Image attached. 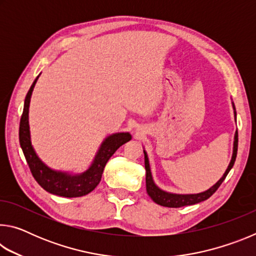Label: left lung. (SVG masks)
I'll return each instance as SVG.
<instances>
[{
	"mask_svg": "<svg viewBox=\"0 0 256 256\" xmlns=\"http://www.w3.org/2000/svg\"><path fill=\"white\" fill-rule=\"evenodd\" d=\"M234 110H235V106H234ZM235 118H236V112H235ZM237 148H238V132L235 133V140H234V150H232V157L230 160V164H229L228 168L224 172V176L220 178L216 183L210 188L206 192L198 193V194H172V193H167L164 190H160L157 185L154 183L152 176H151L150 172V166H149V159L148 156H146V151L144 152V167H146V192H148L149 196L152 198V201L157 203L159 206H167V208H180L185 206H192L196 204L198 202H202L209 198L212 194H214L216 190L219 188V186L222 185V182L226 178L228 172L235 164L236 156H237Z\"/></svg>",
	"mask_w": 256,
	"mask_h": 256,
	"instance_id": "8db88e82",
	"label": "left lung"
}]
</instances>
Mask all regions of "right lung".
<instances>
[{"mask_svg":"<svg viewBox=\"0 0 256 256\" xmlns=\"http://www.w3.org/2000/svg\"><path fill=\"white\" fill-rule=\"evenodd\" d=\"M37 79L38 76L34 81L27 96H26L24 112L20 120L19 140L24 158L27 160L34 178L47 192L64 198L84 196L94 190L99 184V182L102 180L104 168H105L108 160L120 146L131 140L132 136L130 133H116L106 138L105 141L102 142L100 149L97 152L92 164L84 174L72 176L66 174V172L50 170L38 158V156L32 148V142H30L28 112L30 97H32V92Z\"/></svg>","mask_w":256,"mask_h":256,"instance_id":"1","label":"right lung"}]
</instances>
